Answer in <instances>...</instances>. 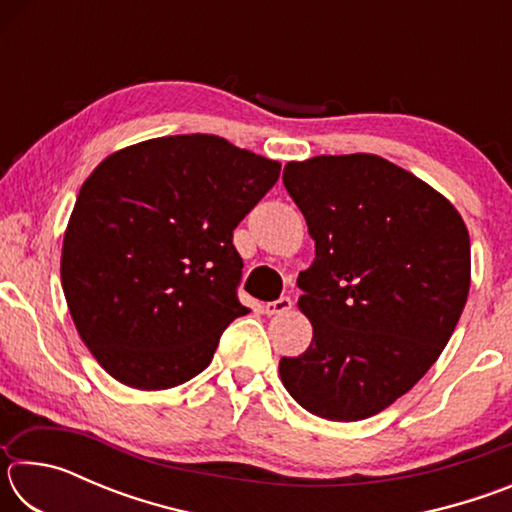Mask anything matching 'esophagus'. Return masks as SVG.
Instances as JSON below:
<instances>
[{
    "label": "esophagus",
    "mask_w": 512,
    "mask_h": 512,
    "mask_svg": "<svg viewBox=\"0 0 512 512\" xmlns=\"http://www.w3.org/2000/svg\"><path fill=\"white\" fill-rule=\"evenodd\" d=\"M293 307V300L289 296H282L273 302H266L264 305V314L266 316H280V314H287V311Z\"/></svg>",
    "instance_id": "1"
}]
</instances>
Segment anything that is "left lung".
Here are the masks:
<instances>
[{
  "label": "left lung",
  "mask_w": 512,
  "mask_h": 512,
  "mask_svg": "<svg viewBox=\"0 0 512 512\" xmlns=\"http://www.w3.org/2000/svg\"><path fill=\"white\" fill-rule=\"evenodd\" d=\"M284 187L316 259L298 275L314 339L282 384L325 420L370 418L418 384L470 291V235L443 194L379 155L289 162Z\"/></svg>",
  "instance_id": "1"
}]
</instances>
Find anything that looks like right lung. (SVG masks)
<instances>
[{"instance_id": "add662e5", "label": "right lung", "mask_w": 512, "mask_h": 512, "mask_svg": "<svg viewBox=\"0 0 512 512\" xmlns=\"http://www.w3.org/2000/svg\"><path fill=\"white\" fill-rule=\"evenodd\" d=\"M280 162L216 135L146 140L108 155L69 216L60 280L101 368L140 391L203 372L232 320L244 262L232 230Z\"/></svg>"}]
</instances>
